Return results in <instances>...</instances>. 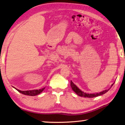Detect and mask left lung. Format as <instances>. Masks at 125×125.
Segmentation results:
<instances>
[{
    "mask_svg": "<svg viewBox=\"0 0 125 125\" xmlns=\"http://www.w3.org/2000/svg\"><path fill=\"white\" fill-rule=\"evenodd\" d=\"M113 84H114V83H113V84L111 85L110 88L108 89V90H103V92H100L99 93H95V94H89V93H84L83 92V91H81L79 87H77V86H76L75 84H74L73 82L71 81V88L72 90H73V91H74L76 94H77L79 96H81V97H85V98H94V97H96V96L102 95L103 94H104L111 88V87L113 86Z\"/></svg>",
    "mask_w": 125,
    "mask_h": 125,
    "instance_id": "left-lung-1",
    "label": "left lung"
}]
</instances>
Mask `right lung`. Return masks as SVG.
Here are the masks:
<instances>
[{"label":"right lung","instance_id":"obj_1","mask_svg":"<svg viewBox=\"0 0 125 125\" xmlns=\"http://www.w3.org/2000/svg\"><path fill=\"white\" fill-rule=\"evenodd\" d=\"M44 89H45V87H43V88H42L41 89H39V90L36 89V90H26V91H21V90H18V89H16L18 91V92H19L20 93H22V94H23L24 95H30V96H35V95H38L40 94V93H42V91L44 90Z\"/></svg>","mask_w":125,"mask_h":125}]
</instances>
